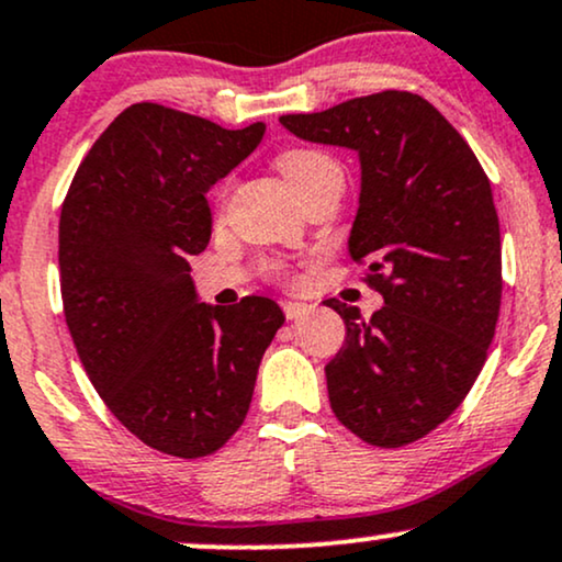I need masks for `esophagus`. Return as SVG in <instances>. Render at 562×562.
<instances>
[{
  "label": "esophagus",
  "mask_w": 562,
  "mask_h": 562,
  "mask_svg": "<svg viewBox=\"0 0 562 562\" xmlns=\"http://www.w3.org/2000/svg\"><path fill=\"white\" fill-rule=\"evenodd\" d=\"M308 303H299V301H282V311H285L288 319H306V316L311 314Z\"/></svg>",
  "instance_id": "1"
}]
</instances>
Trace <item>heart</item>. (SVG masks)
I'll use <instances>...</instances> for the list:
<instances>
[{"instance_id":"obj_1","label":"heart","mask_w":562,"mask_h":562,"mask_svg":"<svg viewBox=\"0 0 562 562\" xmlns=\"http://www.w3.org/2000/svg\"><path fill=\"white\" fill-rule=\"evenodd\" d=\"M277 170H280L282 180L288 182L290 191L299 195L314 186L316 180H322L324 175L340 172V167H337L333 157L316 151V148H290V151L277 157Z\"/></svg>"}]
</instances>
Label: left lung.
<instances>
[{"label": "left lung", "instance_id": "1", "mask_svg": "<svg viewBox=\"0 0 562 562\" xmlns=\"http://www.w3.org/2000/svg\"><path fill=\"white\" fill-rule=\"evenodd\" d=\"M311 144L358 154L361 193L348 251L369 261L384 306L324 301L346 322L327 363L329 405L369 445L401 448L448 418L486 361L503 295L492 186L461 133L408 91L285 114Z\"/></svg>", "mask_w": 562, "mask_h": 562}]
</instances>
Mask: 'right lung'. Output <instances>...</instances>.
<instances>
[{"mask_svg": "<svg viewBox=\"0 0 562 562\" xmlns=\"http://www.w3.org/2000/svg\"><path fill=\"white\" fill-rule=\"evenodd\" d=\"M263 131L131 104L80 161L63 204L59 274L80 363L123 427L167 456H209L238 431L285 322L263 295L201 303L188 263L212 238L206 193Z\"/></svg>", "mask_w": 562, "mask_h": 562, "instance_id": "obj_1", "label": "right lung"}]
</instances>
